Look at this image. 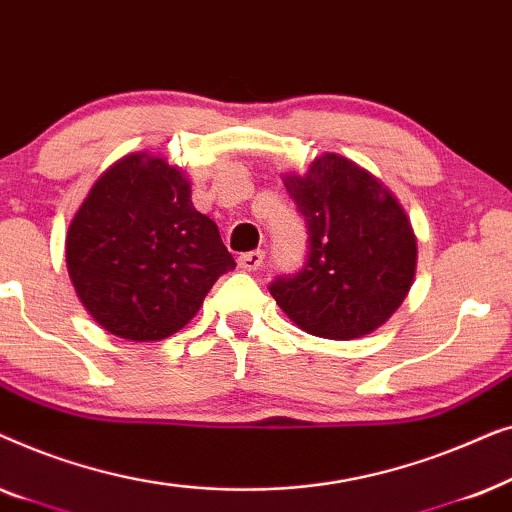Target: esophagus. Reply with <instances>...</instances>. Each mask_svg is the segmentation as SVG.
I'll list each match as a JSON object with an SVG mask.
<instances>
[{"mask_svg":"<svg viewBox=\"0 0 512 512\" xmlns=\"http://www.w3.org/2000/svg\"><path fill=\"white\" fill-rule=\"evenodd\" d=\"M263 258H265V254L261 249H256V251H247V254H240L237 256V265H240L242 270H247V272H254V270H258L263 265Z\"/></svg>","mask_w":512,"mask_h":512,"instance_id":"1","label":"esophagus"}]
</instances>
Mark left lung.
<instances>
[{
  "label": "left lung",
  "mask_w": 512,
  "mask_h": 512,
  "mask_svg": "<svg viewBox=\"0 0 512 512\" xmlns=\"http://www.w3.org/2000/svg\"><path fill=\"white\" fill-rule=\"evenodd\" d=\"M305 216L310 251L303 270L277 277L272 298L293 324L328 340L373 333L415 282L417 237L394 193L375 174L324 153L305 174H284Z\"/></svg>",
  "instance_id": "left-lung-1"
}]
</instances>
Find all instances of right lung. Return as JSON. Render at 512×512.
<instances>
[{
  "label": "right lung",
  "mask_w": 512,
  "mask_h": 512,
  "mask_svg": "<svg viewBox=\"0 0 512 512\" xmlns=\"http://www.w3.org/2000/svg\"><path fill=\"white\" fill-rule=\"evenodd\" d=\"M65 254L90 317L130 342L181 331L235 268L216 223L193 207L186 174L146 151L95 181L69 223Z\"/></svg>",
  "instance_id": "add662e5"
}]
</instances>
